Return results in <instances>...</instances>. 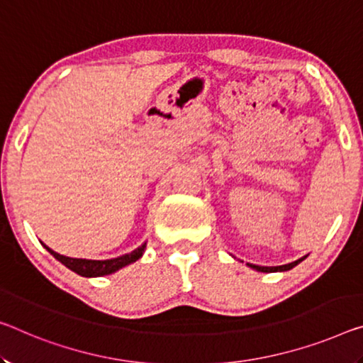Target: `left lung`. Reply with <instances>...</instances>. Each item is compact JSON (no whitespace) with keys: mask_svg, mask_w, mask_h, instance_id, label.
<instances>
[{"mask_svg":"<svg viewBox=\"0 0 363 363\" xmlns=\"http://www.w3.org/2000/svg\"><path fill=\"white\" fill-rule=\"evenodd\" d=\"M307 258V255L306 257H302V258H298V260H296V262H292V263H287V264H281V267H258V264H252V263H247L249 264L250 268H254V269H257V272H262V273H273V272H287V269H291V268H294L296 264H298L301 263L302 260H306Z\"/></svg>","mask_w":363,"mask_h":363,"instance_id":"obj_1","label":"left lung"}]
</instances>
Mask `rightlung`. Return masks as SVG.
<instances>
[{
    "label": "right lung",
    "mask_w": 363,
    "mask_h": 363,
    "mask_svg": "<svg viewBox=\"0 0 363 363\" xmlns=\"http://www.w3.org/2000/svg\"><path fill=\"white\" fill-rule=\"evenodd\" d=\"M145 245L147 244L137 247V249L132 250L130 254L121 255L116 258H109V260H87V258H71L66 255H60L57 252L51 250L48 245L43 244L45 249H47L57 262H61L66 268L71 269V272L77 273L80 276H85V278H96V276H106V274L116 273L118 269L128 267V264L139 260V258L143 255Z\"/></svg>",
    "instance_id": "obj_1"
}]
</instances>
